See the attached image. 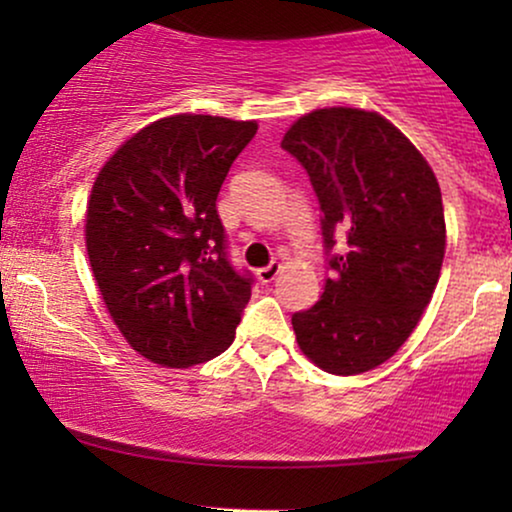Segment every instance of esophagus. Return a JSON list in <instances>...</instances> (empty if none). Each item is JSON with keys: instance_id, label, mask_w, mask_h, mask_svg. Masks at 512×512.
Here are the masks:
<instances>
[{"instance_id": "34e87169", "label": "esophagus", "mask_w": 512, "mask_h": 512, "mask_svg": "<svg viewBox=\"0 0 512 512\" xmlns=\"http://www.w3.org/2000/svg\"><path fill=\"white\" fill-rule=\"evenodd\" d=\"M279 274H281V264L279 262H272V264H267V267L257 269V279H260L262 284H272V281Z\"/></svg>"}]
</instances>
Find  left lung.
<instances>
[{
    "label": "left lung",
    "mask_w": 512,
    "mask_h": 512,
    "mask_svg": "<svg viewBox=\"0 0 512 512\" xmlns=\"http://www.w3.org/2000/svg\"><path fill=\"white\" fill-rule=\"evenodd\" d=\"M281 149L313 182L332 272L320 301L293 313L296 342L327 373H366L397 354L431 303L445 255L438 180L392 122L358 108L303 115Z\"/></svg>",
    "instance_id": "1"
}]
</instances>
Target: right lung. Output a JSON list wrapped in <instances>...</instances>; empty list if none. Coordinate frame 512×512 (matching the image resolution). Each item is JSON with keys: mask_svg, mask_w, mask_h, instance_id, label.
<instances>
[{"mask_svg": "<svg viewBox=\"0 0 512 512\" xmlns=\"http://www.w3.org/2000/svg\"><path fill=\"white\" fill-rule=\"evenodd\" d=\"M257 122L182 113L110 156L86 207V252L105 308L134 351L168 368L236 339L252 276L236 272L216 197Z\"/></svg>", "mask_w": 512, "mask_h": 512, "instance_id": "1", "label": "right lung"}]
</instances>
